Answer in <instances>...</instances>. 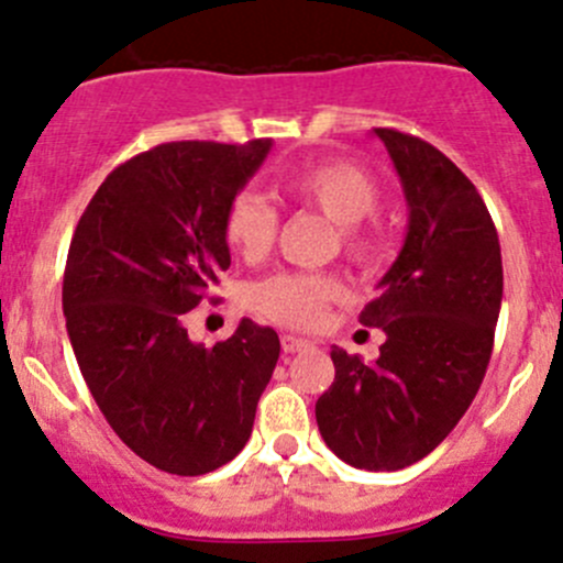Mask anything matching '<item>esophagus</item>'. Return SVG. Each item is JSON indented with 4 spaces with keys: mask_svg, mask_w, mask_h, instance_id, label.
Segmentation results:
<instances>
[{
    "mask_svg": "<svg viewBox=\"0 0 563 563\" xmlns=\"http://www.w3.org/2000/svg\"><path fill=\"white\" fill-rule=\"evenodd\" d=\"M282 347H285V353H301V351H307V347H312V342L303 340V336H296V334H285L282 336Z\"/></svg>",
    "mask_w": 563,
    "mask_h": 563,
    "instance_id": "34e87169",
    "label": "esophagus"
}]
</instances>
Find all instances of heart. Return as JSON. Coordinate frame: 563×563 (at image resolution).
<instances>
[{
	"label": "heart",
	"instance_id": "heart-1",
	"mask_svg": "<svg viewBox=\"0 0 563 563\" xmlns=\"http://www.w3.org/2000/svg\"><path fill=\"white\" fill-rule=\"evenodd\" d=\"M285 192L298 205L314 207L340 227L342 249L353 260H371L378 249L373 229L362 227L376 210L378 187L365 168L347 159H320L292 170ZM278 232V212L262 192L240 190L223 216V238L234 254L262 260ZM345 296L340 278L323 271H276L249 287V307L292 329H312L325 307Z\"/></svg>",
	"mask_w": 563,
	"mask_h": 563
}]
</instances>
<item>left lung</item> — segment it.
<instances>
[{"instance_id": "1", "label": "left lung", "mask_w": 563, "mask_h": 563, "mask_svg": "<svg viewBox=\"0 0 563 563\" xmlns=\"http://www.w3.org/2000/svg\"><path fill=\"white\" fill-rule=\"evenodd\" d=\"M382 137L404 185V249L358 320L387 334L376 362L331 347L334 384L314 404L345 464L393 473L426 459L473 404L503 301L500 240L473 181L431 143Z\"/></svg>"}]
</instances>
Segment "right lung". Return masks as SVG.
<instances>
[{
	"mask_svg": "<svg viewBox=\"0 0 563 563\" xmlns=\"http://www.w3.org/2000/svg\"><path fill=\"white\" fill-rule=\"evenodd\" d=\"M176 141L118 165L82 212L63 276L68 340L112 431L170 475L232 462L278 362V334L243 318L205 347L185 318L232 265L223 216L271 152Z\"/></svg>",
	"mask_w": 563,
	"mask_h": 563,
	"instance_id": "1",
	"label": "right lung"
}]
</instances>
